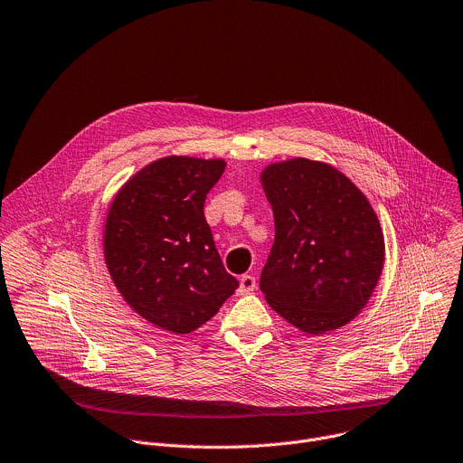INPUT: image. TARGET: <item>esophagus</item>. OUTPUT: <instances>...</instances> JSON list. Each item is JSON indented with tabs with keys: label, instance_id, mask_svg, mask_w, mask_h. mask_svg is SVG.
I'll return each instance as SVG.
<instances>
[{
	"label": "esophagus",
	"instance_id": "34e87169",
	"mask_svg": "<svg viewBox=\"0 0 463 463\" xmlns=\"http://www.w3.org/2000/svg\"><path fill=\"white\" fill-rule=\"evenodd\" d=\"M256 288V278L250 276V274H243L240 278V287H238V294L243 296V294H249Z\"/></svg>",
	"mask_w": 463,
	"mask_h": 463
}]
</instances>
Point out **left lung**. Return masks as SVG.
Returning a JSON list of instances; mask_svg holds the SVG:
<instances>
[{
    "label": "left lung",
    "mask_w": 463,
    "mask_h": 463,
    "mask_svg": "<svg viewBox=\"0 0 463 463\" xmlns=\"http://www.w3.org/2000/svg\"><path fill=\"white\" fill-rule=\"evenodd\" d=\"M260 182L276 229L260 278L267 303L313 336L347 326L373 296L385 261L369 200L344 173L307 158L270 164Z\"/></svg>",
    "instance_id": "1"
}]
</instances>
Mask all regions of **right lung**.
<instances>
[{"label": "right lung", "mask_w": 463, "mask_h": 463, "mask_svg": "<svg viewBox=\"0 0 463 463\" xmlns=\"http://www.w3.org/2000/svg\"><path fill=\"white\" fill-rule=\"evenodd\" d=\"M225 167L222 158H160L125 182L107 213L103 256L116 288L141 318L178 336L238 288L203 214Z\"/></svg>", "instance_id": "1"}]
</instances>
